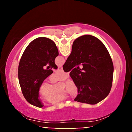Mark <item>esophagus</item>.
Returning a JSON list of instances; mask_svg holds the SVG:
<instances>
[{
	"label": "esophagus",
	"instance_id": "esophagus-1",
	"mask_svg": "<svg viewBox=\"0 0 132 132\" xmlns=\"http://www.w3.org/2000/svg\"><path fill=\"white\" fill-rule=\"evenodd\" d=\"M58 70H63V68H62V66H59V67H58Z\"/></svg>",
	"mask_w": 132,
	"mask_h": 132
}]
</instances>
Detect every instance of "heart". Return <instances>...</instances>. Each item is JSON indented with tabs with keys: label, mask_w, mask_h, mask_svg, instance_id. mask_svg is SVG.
Here are the masks:
<instances>
[{
	"label": "heart",
	"mask_w": 132,
	"mask_h": 132,
	"mask_svg": "<svg viewBox=\"0 0 132 132\" xmlns=\"http://www.w3.org/2000/svg\"><path fill=\"white\" fill-rule=\"evenodd\" d=\"M69 73L63 70H59L55 74L52 75L50 80L52 84L57 81H64L69 77ZM57 85H51L48 82H44L39 87V93L45 98L46 102L51 104H56L65 100L68 95L65 91H57ZM66 90L71 95L76 97L79 93V87L74 80L69 79L66 82Z\"/></svg>",
	"instance_id": "heart-1"
}]
</instances>
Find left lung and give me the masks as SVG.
Masks as SVG:
<instances>
[{
    "instance_id": "8db88e82",
    "label": "left lung",
    "mask_w": 132,
    "mask_h": 132,
    "mask_svg": "<svg viewBox=\"0 0 132 132\" xmlns=\"http://www.w3.org/2000/svg\"><path fill=\"white\" fill-rule=\"evenodd\" d=\"M59 52L55 42L45 37L35 39L29 44L22 55L19 65L18 77L22 93L30 104L43 106L39 99V87L44 80L57 69L55 59ZM49 64L50 67L44 69Z\"/></svg>"
}]
</instances>
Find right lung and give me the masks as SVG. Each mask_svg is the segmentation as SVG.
Listing matches in <instances>:
<instances>
[{
    "label": "right lung",
    "instance_id": "right-lung-1",
    "mask_svg": "<svg viewBox=\"0 0 132 132\" xmlns=\"http://www.w3.org/2000/svg\"><path fill=\"white\" fill-rule=\"evenodd\" d=\"M81 65V68L77 65ZM63 69L79 87L74 100L95 105L105 99L112 84L113 65L108 50L99 39L86 35L73 42L71 52Z\"/></svg>",
    "mask_w": 132,
    "mask_h": 132
}]
</instances>
